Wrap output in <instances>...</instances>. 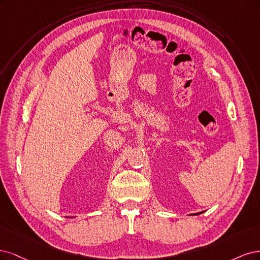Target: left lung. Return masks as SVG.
Here are the masks:
<instances>
[{"instance_id": "obj_1", "label": "left lung", "mask_w": 260, "mask_h": 260, "mask_svg": "<svg viewBox=\"0 0 260 260\" xmlns=\"http://www.w3.org/2000/svg\"><path fill=\"white\" fill-rule=\"evenodd\" d=\"M199 214H202V213H197V214H194V215H199Z\"/></svg>"}]
</instances>
